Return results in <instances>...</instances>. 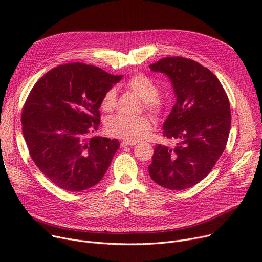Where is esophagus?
<instances>
[{"mask_svg": "<svg viewBox=\"0 0 262 262\" xmlns=\"http://www.w3.org/2000/svg\"><path fill=\"white\" fill-rule=\"evenodd\" d=\"M137 142L136 141H128V140H124L121 141V146H127V145H136Z\"/></svg>", "mask_w": 262, "mask_h": 262, "instance_id": "34e87169", "label": "esophagus"}]
</instances>
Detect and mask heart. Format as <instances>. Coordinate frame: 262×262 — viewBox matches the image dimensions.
<instances>
[{"mask_svg":"<svg viewBox=\"0 0 262 262\" xmlns=\"http://www.w3.org/2000/svg\"><path fill=\"white\" fill-rule=\"evenodd\" d=\"M125 86L143 100V107L154 116H160L164 112L166 103L158 94V85L156 81L143 73L133 75ZM117 91L109 88L103 95L101 107L105 112H112L116 106ZM106 132L113 137L128 141L143 139L152 130L153 122L146 115L138 117H125L116 115L110 117L105 124Z\"/></svg>","mask_w":262,"mask_h":262,"instance_id":"heart-1","label":"heart"}]
</instances>
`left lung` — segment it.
<instances>
[{"label": "left lung", "instance_id": "left-lung-1", "mask_svg": "<svg viewBox=\"0 0 262 262\" xmlns=\"http://www.w3.org/2000/svg\"><path fill=\"white\" fill-rule=\"evenodd\" d=\"M167 74L176 103L163 124L172 145L157 144L148 173L161 187L183 190L207 176L224 152L230 129L228 96L206 67L185 57H166L149 66Z\"/></svg>", "mask_w": 262, "mask_h": 262}]
</instances>
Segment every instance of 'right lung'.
<instances>
[{
  "label": "right lung",
  "instance_id": "add662e5",
  "mask_svg": "<svg viewBox=\"0 0 262 262\" xmlns=\"http://www.w3.org/2000/svg\"><path fill=\"white\" fill-rule=\"evenodd\" d=\"M121 77L82 62L60 64L27 96L21 122L29 153L59 188L79 192L105 175L120 143L90 135L99 129L104 93Z\"/></svg>",
  "mask_w": 262,
  "mask_h": 262
}]
</instances>
